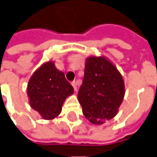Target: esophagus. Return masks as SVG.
Masks as SVG:
<instances>
[{
    "label": "esophagus",
    "mask_w": 157,
    "mask_h": 157,
    "mask_svg": "<svg viewBox=\"0 0 157 157\" xmlns=\"http://www.w3.org/2000/svg\"><path fill=\"white\" fill-rule=\"evenodd\" d=\"M72 87H73V89H74V90L76 91L77 90V83L76 82H75V81L72 82Z\"/></svg>",
    "instance_id": "esophagus-1"
}]
</instances>
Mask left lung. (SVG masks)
<instances>
[{
  "label": "left lung",
  "instance_id": "left-lung-1",
  "mask_svg": "<svg viewBox=\"0 0 157 157\" xmlns=\"http://www.w3.org/2000/svg\"><path fill=\"white\" fill-rule=\"evenodd\" d=\"M124 96V79L117 67L104 56L87 57L84 79L78 93L85 118L94 125L113 119Z\"/></svg>",
  "mask_w": 157,
  "mask_h": 157
}]
</instances>
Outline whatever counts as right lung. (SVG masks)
Segmentation results:
<instances>
[{
	"mask_svg": "<svg viewBox=\"0 0 157 157\" xmlns=\"http://www.w3.org/2000/svg\"><path fill=\"white\" fill-rule=\"evenodd\" d=\"M73 94V88L58 70L54 61H47L36 70L27 85L31 107L44 120H53L61 112L65 100Z\"/></svg>",
	"mask_w": 157,
	"mask_h": 157,
	"instance_id": "add662e5",
	"label": "right lung"
}]
</instances>
